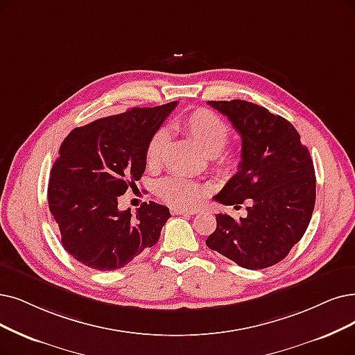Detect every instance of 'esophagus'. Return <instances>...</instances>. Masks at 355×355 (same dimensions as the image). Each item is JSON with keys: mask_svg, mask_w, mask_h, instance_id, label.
I'll use <instances>...</instances> for the list:
<instances>
[{"mask_svg": "<svg viewBox=\"0 0 355 355\" xmlns=\"http://www.w3.org/2000/svg\"><path fill=\"white\" fill-rule=\"evenodd\" d=\"M170 211H172V214H175V216H193V214H196V211L185 209V208H180V207H173V208H170Z\"/></svg>", "mask_w": 355, "mask_h": 355, "instance_id": "obj_1", "label": "esophagus"}]
</instances>
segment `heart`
<instances>
[{
    "label": "heart",
    "instance_id": "b5f03b06",
    "mask_svg": "<svg viewBox=\"0 0 355 355\" xmlns=\"http://www.w3.org/2000/svg\"><path fill=\"white\" fill-rule=\"evenodd\" d=\"M175 126L185 132L204 154L209 155L220 176L229 178L237 172L240 163L239 154L234 151H223L230 137V126L216 112L205 107L195 109L176 122ZM167 143L168 132L166 128H159L153 132L146 148V163L148 167L160 164ZM157 191L162 200L180 208H192L200 204L207 195V188L202 183L183 176L162 179Z\"/></svg>",
    "mask_w": 355,
    "mask_h": 355
}]
</instances>
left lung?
Returning a JSON list of instances; mask_svg holds the SVG:
<instances>
[{
    "instance_id": "8db88e82",
    "label": "left lung",
    "mask_w": 355,
    "mask_h": 355,
    "mask_svg": "<svg viewBox=\"0 0 355 355\" xmlns=\"http://www.w3.org/2000/svg\"><path fill=\"white\" fill-rule=\"evenodd\" d=\"M229 118L242 137L237 173L214 200L248 216L217 214L207 246L248 269L278 263L307 230L316 201L310 153L294 126L266 107L246 101L208 102Z\"/></svg>"
}]
</instances>
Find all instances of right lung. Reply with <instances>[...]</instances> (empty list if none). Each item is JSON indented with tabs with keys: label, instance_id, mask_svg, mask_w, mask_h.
<instances>
[{
	"label": "right lung",
	"instance_id": "obj_1",
	"mask_svg": "<svg viewBox=\"0 0 355 355\" xmlns=\"http://www.w3.org/2000/svg\"><path fill=\"white\" fill-rule=\"evenodd\" d=\"M176 105L132 107L74 128L62 141L48 202L64 249L83 265L113 271L159 242L168 208L150 201L132 214L118 209V196L143 176L148 139Z\"/></svg>",
	"mask_w": 355,
	"mask_h": 355
}]
</instances>
